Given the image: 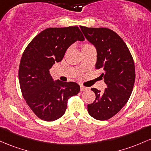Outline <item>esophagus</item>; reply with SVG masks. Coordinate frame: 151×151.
Segmentation results:
<instances>
[{"instance_id": "1", "label": "esophagus", "mask_w": 151, "mask_h": 151, "mask_svg": "<svg viewBox=\"0 0 151 151\" xmlns=\"http://www.w3.org/2000/svg\"><path fill=\"white\" fill-rule=\"evenodd\" d=\"M88 89V88L84 87V86H81V91H87Z\"/></svg>"}]
</instances>
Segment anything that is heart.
I'll use <instances>...</instances> for the list:
<instances>
[{
	"label": "heart",
	"mask_w": 151,
	"mask_h": 151,
	"mask_svg": "<svg viewBox=\"0 0 151 151\" xmlns=\"http://www.w3.org/2000/svg\"><path fill=\"white\" fill-rule=\"evenodd\" d=\"M90 46H91V45H88V44H84V45H82V48H81V49H82V50H83V49L88 48V47H90Z\"/></svg>",
	"instance_id": "1"
}]
</instances>
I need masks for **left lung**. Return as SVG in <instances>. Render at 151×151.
<instances>
[{
  "label": "left lung",
  "instance_id": "obj_1",
  "mask_svg": "<svg viewBox=\"0 0 151 151\" xmlns=\"http://www.w3.org/2000/svg\"><path fill=\"white\" fill-rule=\"evenodd\" d=\"M80 28L96 49V68L103 70L101 77L107 86L103 92L91 88L96 100L88 105V112L95 119L105 121L117 114L128 102L135 83L134 62L126 44L112 30Z\"/></svg>",
  "mask_w": 151,
  "mask_h": 151
}]
</instances>
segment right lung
<instances>
[{"label":"right lung","instance_id":"1","mask_svg":"<svg viewBox=\"0 0 151 151\" xmlns=\"http://www.w3.org/2000/svg\"><path fill=\"white\" fill-rule=\"evenodd\" d=\"M84 40L77 26L49 28L37 35L23 52L18 70L21 92L41 120L60 118L65 112L68 100L80 91L75 82L54 81L50 69L55 62L61 61L73 43Z\"/></svg>","mask_w":151,"mask_h":151}]
</instances>
